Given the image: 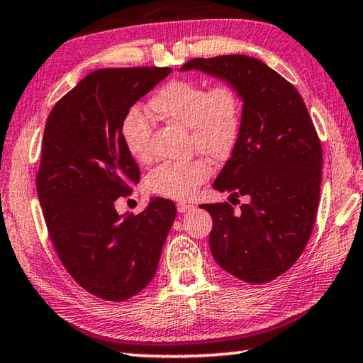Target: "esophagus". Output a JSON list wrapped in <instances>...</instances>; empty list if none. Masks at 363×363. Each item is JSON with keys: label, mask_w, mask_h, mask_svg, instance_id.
I'll use <instances>...</instances> for the list:
<instances>
[{"label": "esophagus", "mask_w": 363, "mask_h": 363, "mask_svg": "<svg viewBox=\"0 0 363 363\" xmlns=\"http://www.w3.org/2000/svg\"><path fill=\"white\" fill-rule=\"evenodd\" d=\"M194 206L192 205H187V203H177V213H187V211H192Z\"/></svg>", "instance_id": "esophagus-1"}]
</instances>
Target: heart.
Instances as JSON below:
<instances>
[{"mask_svg":"<svg viewBox=\"0 0 363 363\" xmlns=\"http://www.w3.org/2000/svg\"><path fill=\"white\" fill-rule=\"evenodd\" d=\"M150 112L158 120L186 126L190 147L216 162L229 158L238 144L243 121V99L232 84H216L173 79L162 86L149 101ZM121 140L136 160L149 158L150 123L143 110L133 107L123 116ZM211 174L205 158L186 163H163L152 171L149 187L153 194L169 199H190Z\"/></svg>","mask_w":363,"mask_h":363,"instance_id":"b5f03b06","label":"heart"}]
</instances>
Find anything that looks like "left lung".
Instances as JSON below:
<instances>
[{
  "label": "left lung",
  "mask_w": 363,
  "mask_h": 363,
  "mask_svg": "<svg viewBox=\"0 0 363 363\" xmlns=\"http://www.w3.org/2000/svg\"><path fill=\"white\" fill-rule=\"evenodd\" d=\"M200 70L237 88L242 133L213 187L248 203L201 205L213 218L210 250L220 267L248 284L285 274L306 248L315 223L322 182V145L303 97L261 60L230 54L192 59Z\"/></svg>",
  "instance_id": "8db88e82"
}]
</instances>
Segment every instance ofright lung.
<instances>
[{"instance_id":"1","label":"right lung","mask_w":363,"mask_h":363,"mask_svg":"<svg viewBox=\"0 0 363 363\" xmlns=\"http://www.w3.org/2000/svg\"><path fill=\"white\" fill-rule=\"evenodd\" d=\"M169 73L168 67L96 70L48 116L36 192L59 259L97 298L125 301L143 291L174 223L176 205L167 199H153L138 216L113 205L139 182L121 140L123 116Z\"/></svg>"}]
</instances>
